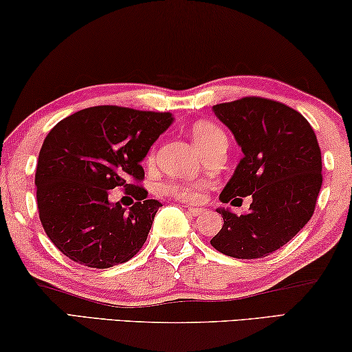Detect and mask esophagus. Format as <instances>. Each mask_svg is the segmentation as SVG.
I'll return each mask as SVG.
<instances>
[{
	"label": "esophagus",
	"mask_w": 352,
	"mask_h": 352,
	"mask_svg": "<svg viewBox=\"0 0 352 352\" xmlns=\"http://www.w3.org/2000/svg\"><path fill=\"white\" fill-rule=\"evenodd\" d=\"M186 210H188V213L192 214V217H199V214H204V212H206L204 208H197V207H188Z\"/></svg>",
	"instance_id": "esophagus-1"
}]
</instances>
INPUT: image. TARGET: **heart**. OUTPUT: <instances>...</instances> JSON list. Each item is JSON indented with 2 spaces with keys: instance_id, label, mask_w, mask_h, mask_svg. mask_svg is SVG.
Returning a JSON list of instances; mask_svg holds the SVG:
<instances>
[{
  "instance_id": "1",
  "label": "heart",
  "mask_w": 352,
  "mask_h": 352,
  "mask_svg": "<svg viewBox=\"0 0 352 352\" xmlns=\"http://www.w3.org/2000/svg\"><path fill=\"white\" fill-rule=\"evenodd\" d=\"M191 134L194 140H196L199 150H201L204 155H207L208 151H212L214 148H219V146H228L226 133H224L218 124L207 122V120H202V122H197L194 124ZM153 155L155 150H151L148 160H153ZM204 186L206 185L201 182H169L166 183L162 190H164L166 194H169V196L177 199V201L197 202L199 199L202 197Z\"/></svg>"
}]
</instances>
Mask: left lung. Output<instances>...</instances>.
Segmentation results:
<instances>
[{"mask_svg":"<svg viewBox=\"0 0 352 352\" xmlns=\"http://www.w3.org/2000/svg\"><path fill=\"white\" fill-rule=\"evenodd\" d=\"M213 112L245 155L219 199L228 204L251 196L253 202L243 214L219 208L224 224L210 245L230 258H264L313 217L322 185L316 134L302 113L265 98L217 104Z\"/></svg>","mask_w":352,"mask_h":352,"instance_id":"left-lung-1","label":"left lung"}]
</instances>
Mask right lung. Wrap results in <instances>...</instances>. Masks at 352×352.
I'll return each instance as SVG.
<instances>
[{
    "mask_svg": "<svg viewBox=\"0 0 352 352\" xmlns=\"http://www.w3.org/2000/svg\"><path fill=\"white\" fill-rule=\"evenodd\" d=\"M172 120L169 112L96 106L52 128L34 183L42 228L63 254L109 269L139 253L162 207L139 185L145 177L140 161ZM113 187L138 201L129 212L108 202Z\"/></svg>",
    "mask_w": 352,
    "mask_h": 352,
    "instance_id": "1",
    "label": "right lung"
}]
</instances>
